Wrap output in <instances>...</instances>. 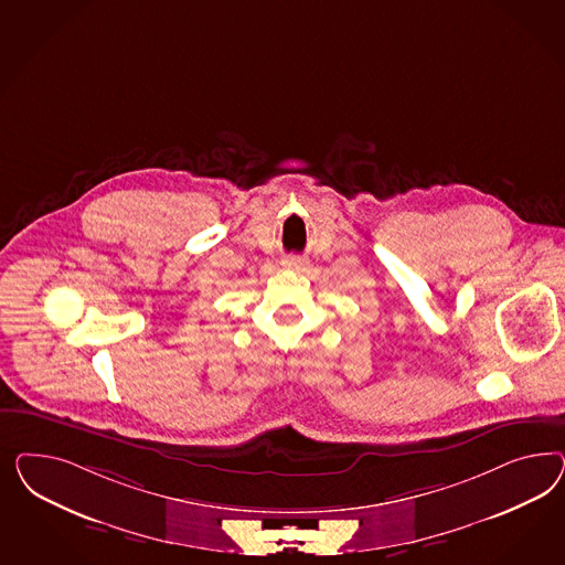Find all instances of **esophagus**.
Here are the masks:
<instances>
[{"label": "esophagus", "mask_w": 565, "mask_h": 565, "mask_svg": "<svg viewBox=\"0 0 565 565\" xmlns=\"http://www.w3.org/2000/svg\"><path fill=\"white\" fill-rule=\"evenodd\" d=\"M305 263L300 260V258L288 257L284 258V267H288V269H298V267H302Z\"/></svg>", "instance_id": "1"}]
</instances>
